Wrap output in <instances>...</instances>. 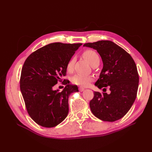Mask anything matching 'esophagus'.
<instances>
[{"label":"esophagus","instance_id":"obj_1","mask_svg":"<svg viewBox=\"0 0 152 152\" xmlns=\"http://www.w3.org/2000/svg\"><path fill=\"white\" fill-rule=\"evenodd\" d=\"M79 91H80V92H82V91H84V88H83V87H79Z\"/></svg>","mask_w":152,"mask_h":152}]
</instances>
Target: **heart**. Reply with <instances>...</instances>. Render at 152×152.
Wrapping results in <instances>:
<instances>
[{"label": "heart", "instance_id": "heart-1", "mask_svg": "<svg viewBox=\"0 0 152 152\" xmlns=\"http://www.w3.org/2000/svg\"><path fill=\"white\" fill-rule=\"evenodd\" d=\"M82 56L88 61L91 66H93L96 63H99L100 59L98 53L93 50H86L82 54ZM75 59L74 58H72L70 59L67 63L66 70L68 72H70L73 70V66H74V63ZM94 80L93 76L91 75H84L82 74H76L72 77V81L73 84L76 85L86 87L88 86L91 82Z\"/></svg>", "mask_w": 152, "mask_h": 152}]
</instances>
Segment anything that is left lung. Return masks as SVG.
I'll list each match as a JSON object with an SVG mask.
<instances>
[{"mask_svg": "<svg viewBox=\"0 0 152 152\" xmlns=\"http://www.w3.org/2000/svg\"><path fill=\"white\" fill-rule=\"evenodd\" d=\"M83 46L97 50L103 67L95 86L108 87L110 93H94L89 103L94 115L103 121L114 122L122 118L134 103L139 84L136 63L131 55L110 40L86 43Z\"/></svg>", "mask_w": 152, "mask_h": 152, "instance_id": "8db88e82", "label": "left lung"}]
</instances>
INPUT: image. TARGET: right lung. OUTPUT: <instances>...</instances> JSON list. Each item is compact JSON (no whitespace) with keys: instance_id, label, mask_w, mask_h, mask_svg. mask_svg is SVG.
Masks as SVG:
<instances>
[{"instance_id":"add662e5","label":"right lung","mask_w":152,"mask_h":152,"mask_svg":"<svg viewBox=\"0 0 152 152\" xmlns=\"http://www.w3.org/2000/svg\"><path fill=\"white\" fill-rule=\"evenodd\" d=\"M82 45L51 43L35 50L26 58L20 77V90L29 115L39 125L53 127L68 113V98L78 87L65 80L61 92L53 86L66 75L68 62Z\"/></svg>"}]
</instances>
